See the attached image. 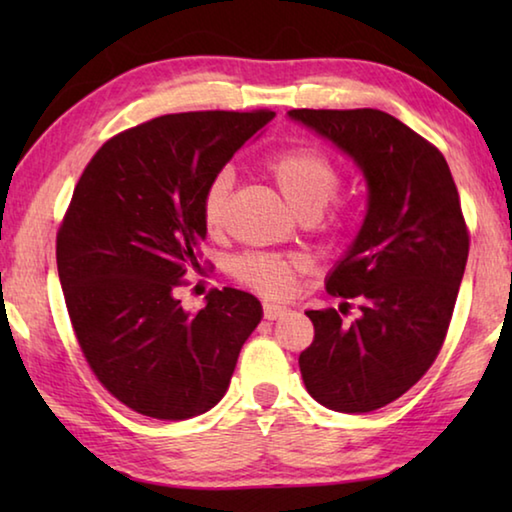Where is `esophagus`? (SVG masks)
I'll return each instance as SVG.
<instances>
[{"label": "esophagus", "instance_id": "1", "mask_svg": "<svg viewBox=\"0 0 512 512\" xmlns=\"http://www.w3.org/2000/svg\"><path fill=\"white\" fill-rule=\"evenodd\" d=\"M284 307H280V305H273V302H264V318L266 320H275L277 316H282L284 314Z\"/></svg>", "mask_w": 512, "mask_h": 512}]
</instances>
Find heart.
<instances>
[{
	"mask_svg": "<svg viewBox=\"0 0 512 512\" xmlns=\"http://www.w3.org/2000/svg\"><path fill=\"white\" fill-rule=\"evenodd\" d=\"M266 171L300 219H318L341 189L339 167L311 146H289L277 151L273 158H268ZM232 185L235 176L230 169L216 171L207 180L201 196V214L207 230L216 232L223 228ZM334 232H343V223H336ZM300 271V259L271 253H246L232 264V273L241 284L273 300L289 296Z\"/></svg>",
	"mask_w": 512,
	"mask_h": 512,
	"instance_id": "b5f03b06",
	"label": "heart"
}]
</instances>
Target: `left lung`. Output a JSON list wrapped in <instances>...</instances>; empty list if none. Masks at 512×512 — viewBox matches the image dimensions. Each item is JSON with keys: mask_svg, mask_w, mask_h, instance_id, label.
Returning a JSON list of instances; mask_svg holds the SVG:
<instances>
[{"mask_svg": "<svg viewBox=\"0 0 512 512\" xmlns=\"http://www.w3.org/2000/svg\"><path fill=\"white\" fill-rule=\"evenodd\" d=\"M289 117L354 158L368 183L366 219L327 277L329 296L357 300L361 316L307 311L314 341L298 359L316 402L368 413L418 384L443 348L470 253L461 198L443 153L388 112L298 108Z\"/></svg>", "mask_w": 512, "mask_h": 512, "instance_id": "left-lung-1", "label": "left lung"}]
</instances>
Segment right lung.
<instances>
[{
    "label": "right lung",
    "instance_id": "add662e5",
    "mask_svg": "<svg viewBox=\"0 0 512 512\" xmlns=\"http://www.w3.org/2000/svg\"><path fill=\"white\" fill-rule=\"evenodd\" d=\"M273 115L155 117L110 137L74 187L56 235L60 287L90 370L128 409L187 420L228 391L262 305L223 287L189 314L176 291L201 268L207 180Z\"/></svg>",
    "mask_w": 512,
    "mask_h": 512
}]
</instances>
